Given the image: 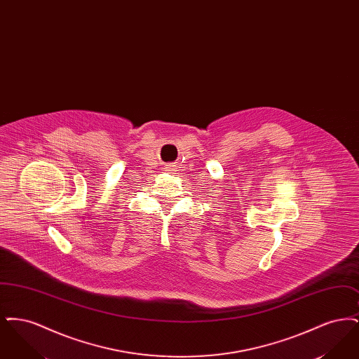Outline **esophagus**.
<instances>
[{
    "instance_id": "34e87169",
    "label": "esophagus",
    "mask_w": 359,
    "mask_h": 359,
    "mask_svg": "<svg viewBox=\"0 0 359 359\" xmlns=\"http://www.w3.org/2000/svg\"><path fill=\"white\" fill-rule=\"evenodd\" d=\"M165 170H167V171H175V165H168V167H167V168H165Z\"/></svg>"
}]
</instances>
